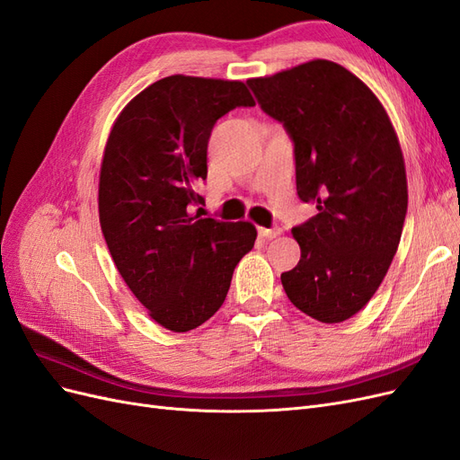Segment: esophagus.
<instances>
[{
	"label": "esophagus",
	"instance_id": "obj_1",
	"mask_svg": "<svg viewBox=\"0 0 460 460\" xmlns=\"http://www.w3.org/2000/svg\"><path fill=\"white\" fill-rule=\"evenodd\" d=\"M259 234L262 238H276V235L282 234L280 226H272V228H259Z\"/></svg>",
	"mask_w": 460,
	"mask_h": 460
}]
</instances>
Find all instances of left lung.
Wrapping results in <instances>:
<instances>
[{"label": "left lung", "mask_w": 460, "mask_h": 460, "mask_svg": "<svg viewBox=\"0 0 460 460\" xmlns=\"http://www.w3.org/2000/svg\"><path fill=\"white\" fill-rule=\"evenodd\" d=\"M247 84L284 124L297 196L318 208L291 230L301 259L282 272L286 296L320 323H343L380 288L405 225L407 174L394 124L363 80L326 59Z\"/></svg>", "instance_id": "1"}]
</instances>
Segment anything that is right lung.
I'll use <instances>...</instances> for the list:
<instances>
[{"label": "right lung", "instance_id": "1", "mask_svg": "<svg viewBox=\"0 0 460 460\" xmlns=\"http://www.w3.org/2000/svg\"><path fill=\"white\" fill-rule=\"evenodd\" d=\"M240 80L174 75L153 82L111 128L100 172L109 253L149 316L172 332L201 326L225 303L235 264L255 245L252 222L191 215L207 178L215 122L253 107Z\"/></svg>", "mask_w": 460, "mask_h": 460}]
</instances>
